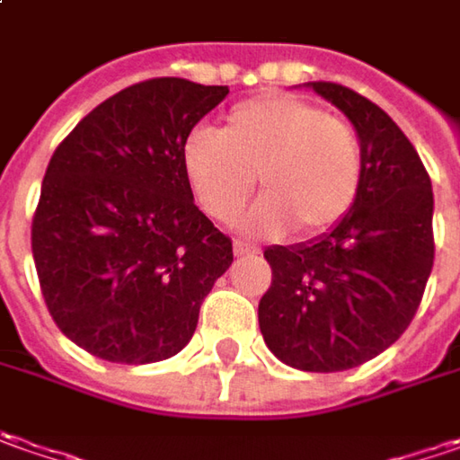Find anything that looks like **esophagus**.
<instances>
[{
    "instance_id": "34e87169",
    "label": "esophagus",
    "mask_w": 460,
    "mask_h": 460,
    "mask_svg": "<svg viewBox=\"0 0 460 460\" xmlns=\"http://www.w3.org/2000/svg\"><path fill=\"white\" fill-rule=\"evenodd\" d=\"M234 254L236 257H254V254H260V249L244 244V242H234Z\"/></svg>"
}]
</instances>
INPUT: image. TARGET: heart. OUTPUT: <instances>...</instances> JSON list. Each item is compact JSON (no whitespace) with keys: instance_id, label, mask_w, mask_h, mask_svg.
<instances>
[{"instance_id":"1","label":"heart","mask_w":460,"mask_h":460,"mask_svg":"<svg viewBox=\"0 0 460 460\" xmlns=\"http://www.w3.org/2000/svg\"><path fill=\"white\" fill-rule=\"evenodd\" d=\"M182 172L206 214L226 224L254 188L264 190L242 229L279 236L325 234L349 216L364 182V145L354 124L295 93H261L231 106L221 132L193 129Z\"/></svg>"}]
</instances>
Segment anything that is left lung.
I'll return each instance as SVG.
<instances>
[{
	"label": "left lung",
	"instance_id": "8db88e82",
	"mask_svg": "<svg viewBox=\"0 0 460 460\" xmlns=\"http://www.w3.org/2000/svg\"><path fill=\"white\" fill-rule=\"evenodd\" d=\"M364 145V182L339 226L293 246H267L272 285L260 300L270 351L303 372H343L379 357L407 331L433 270L430 175L376 103L313 81Z\"/></svg>",
	"mask_w": 460,
	"mask_h": 460
}]
</instances>
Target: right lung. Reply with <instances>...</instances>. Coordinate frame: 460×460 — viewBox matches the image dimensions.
<instances>
[{"mask_svg": "<svg viewBox=\"0 0 460 460\" xmlns=\"http://www.w3.org/2000/svg\"><path fill=\"white\" fill-rule=\"evenodd\" d=\"M226 86L150 78L99 103L50 157L32 257L56 325L114 364L175 357L234 261L193 203L182 142Z\"/></svg>", "mask_w": 460, "mask_h": 460, "instance_id": "obj_1", "label": "right lung"}]
</instances>
